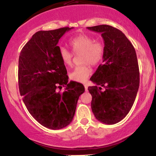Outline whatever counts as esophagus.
<instances>
[{"label": "esophagus", "instance_id": "34e87169", "mask_svg": "<svg viewBox=\"0 0 156 156\" xmlns=\"http://www.w3.org/2000/svg\"><path fill=\"white\" fill-rule=\"evenodd\" d=\"M84 87H85V91H87V85H84Z\"/></svg>", "mask_w": 156, "mask_h": 156}]
</instances>
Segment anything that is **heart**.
Segmentation results:
<instances>
[{"mask_svg": "<svg viewBox=\"0 0 156 156\" xmlns=\"http://www.w3.org/2000/svg\"><path fill=\"white\" fill-rule=\"evenodd\" d=\"M70 46L74 54H82L83 66H76L73 69L69 77L76 82H85L92 73L89 65L97 66L101 63L105 53V46L103 42L95 41L94 38L87 34H80L71 40ZM59 55L62 61L66 66H70L73 61V54L64 47H61Z\"/></svg>", "mask_w": 156, "mask_h": 156, "instance_id": "heart-1", "label": "heart"}]
</instances>
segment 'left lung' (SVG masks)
<instances>
[{"mask_svg":"<svg viewBox=\"0 0 156 156\" xmlns=\"http://www.w3.org/2000/svg\"><path fill=\"white\" fill-rule=\"evenodd\" d=\"M87 29L101 33L105 46L103 64L90 78L96 85L88 87L92 97V111L99 121L115 124L129 113L138 92L139 70L135 49L115 27L103 24ZM101 87L105 88L104 91Z\"/></svg>","mask_w":156,"mask_h":156,"instance_id":"8db88e82","label":"left lung"}]
</instances>
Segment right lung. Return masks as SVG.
I'll list each match as a JSON object with an SVG mask.
<instances>
[{
  "instance_id": "obj_1",
  "label": "right lung",
  "mask_w": 156,
  "mask_h": 156,
  "mask_svg": "<svg viewBox=\"0 0 156 156\" xmlns=\"http://www.w3.org/2000/svg\"><path fill=\"white\" fill-rule=\"evenodd\" d=\"M71 29L36 32L23 47L19 58V89L23 101L37 121L52 129L70 124L79 97L85 91L81 83H68L66 66L59 55L58 42ZM63 86L66 88L61 92Z\"/></svg>"
}]
</instances>
